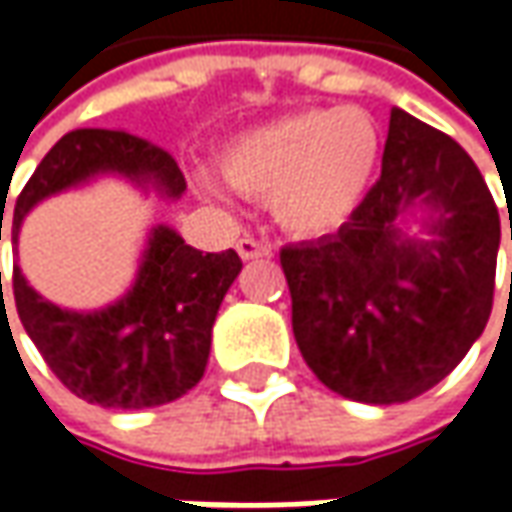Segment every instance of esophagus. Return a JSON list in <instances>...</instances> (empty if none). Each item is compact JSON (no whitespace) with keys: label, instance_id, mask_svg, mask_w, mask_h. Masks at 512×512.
I'll list each match as a JSON object with an SVG mask.
<instances>
[{"label":"esophagus","instance_id":"1","mask_svg":"<svg viewBox=\"0 0 512 512\" xmlns=\"http://www.w3.org/2000/svg\"><path fill=\"white\" fill-rule=\"evenodd\" d=\"M236 250H239V256L245 262H250V259H265V256L273 253V247L267 245V242H259V239H239Z\"/></svg>","mask_w":512,"mask_h":512}]
</instances>
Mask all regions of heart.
Listing matches in <instances>:
<instances>
[{"mask_svg": "<svg viewBox=\"0 0 512 512\" xmlns=\"http://www.w3.org/2000/svg\"><path fill=\"white\" fill-rule=\"evenodd\" d=\"M382 139L359 108L287 113L239 133L219 170L233 190L270 199L273 219L293 236H330L350 222L379 165ZM207 196H219L205 185Z\"/></svg>", "mask_w": 512, "mask_h": 512, "instance_id": "heart-1", "label": "heart"}]
</instances>
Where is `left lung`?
<instances>
[{
	"instance_id": "left-lung-1",
	"label": "left lung",
	"mask_w": 512,
	"mask_h": 512,
	"mask_svg": "<svg viewBox=\"0 0 512 512\" xmlns=\"http://www.w3.org/2000/svg\"><path fill=\"white\" fill-rule=\"evenodd\" d=\"M499 242V207L462 145L393 108L382 176L350 222L282 250L307 367L353 402L422 396L482 336Z\"/></svg>"
}]
</instances>
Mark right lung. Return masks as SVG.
I'll return each mask as SVG.
<instances>
[{"label":"right lung","instance_id":"obj_1","mask_svg":"<svg viewBox=\"0 0 512 512\" xmlns=\"http://www.w3.org/2000/svg\"><path fill=\"white\" fill-rule=\"evenodd\" d=\"M99 176L128 179L142 193L168 202L182 199L187 190L168 150L125 130H70L48 150L16 199L13 245H19L22 222L39 202ZM239 270L236 250L202 253L185 245L173 227L156 225L133 285L113 305L99 310L53 305L28 285L19 265H13V299L30 342L70 393L110 410H145L176 402L205 376L213 322Z\"/></svg>","mask_w":512,"mask_h":512}]
</instances>
